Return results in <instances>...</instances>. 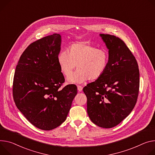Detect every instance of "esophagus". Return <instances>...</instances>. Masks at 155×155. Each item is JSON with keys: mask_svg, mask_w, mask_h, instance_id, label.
<instances>
[{"mask_svg": "<svg viewBox=\"0 0 155 155\" xmlns=\"http://www.w3.org/2000/svg\"><path fill=\"white\" fill-rule=\"evenodd\" d=\"M77 89H78V92H81L83 90V87L81 86H80V85H78L77 86Z\"/></svg>", "mask_w": 155, "mask_h": 155, "instance_id": "1", "label": "esophagus"}]
</instances>
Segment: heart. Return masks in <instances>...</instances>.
<instances>
[{
	"instance_id": "b5f03b06",
	"label": "heart",
	"mask_w": 155,
	"mask_h": 155,
	"mask_svg": "<svg viewBox=\"0 0 155 155\" xmlns=\"http://www.w3.org/2000/svg\"><path fill=\"white\" fill-rule=\"evenodd\" d=\"M66 51L59 53L58 62L62 74L68 77L76 65L77 71L70 75L67 81L70 83H82L100 78L105 72L109 64V55L106 51L98 49L87 42H77Z\"/></svg>"
}]
</instances>
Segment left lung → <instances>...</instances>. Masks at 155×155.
I'll return each mask as SVG.
<instances>
[{
  "mask_svg": "<svg viewBox=\"0 0 155 155\" xmlns=\"http://www.w3.org/2000/svg\"><path fill=\"white\" fill-rule=\"evenodd\" d=\"M109 54L104 74L83 88L90 120L103 128H112L127 117L137 103L140 85L137 62L120 38L100 34Z\"/></svg>",
  "mask_w": 155,
  "mask_h": 155,
  "instance_id": "obj_1",
  "label": "left lung"
}]
</instances>
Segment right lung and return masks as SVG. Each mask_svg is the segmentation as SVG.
Wrapping results in <instances>:
<instances>
[{"label":"right lung","mask_w":155,"mask_h":155,"mask_svg":"<svg viewBox=\"0 0 155 155\" xmlns=\"http://www.w3.org/2000/svg\"><path fill=\"white\" fill-rule=\"evenodd\" d=\"M61 36L54 33L28 47L16 67L13 96L18 110L36 127L52 130L66 119L77 94L75 85L59 89L65 78L58 57Z\"/></svg>","instance_id":"add662e5"}]
</instances>
